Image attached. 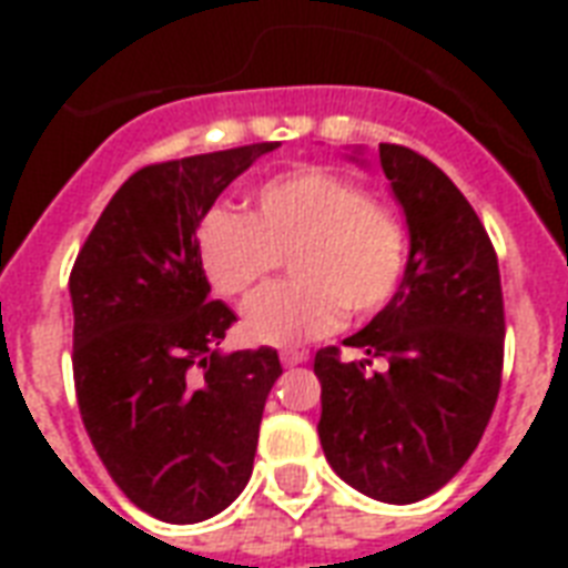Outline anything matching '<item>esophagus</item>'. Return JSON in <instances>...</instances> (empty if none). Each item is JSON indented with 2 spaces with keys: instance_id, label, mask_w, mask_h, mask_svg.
Listing matches in <instances>:
<instances>
[{
  "instance_id": "34e87169",
  "label": "esophagus",
  "mask_w": 568,
  "mask_h": 568,
  "mask_svg": "<svg viewBox=\"0 0 568 568\" xmlns=\"http://www.w3.org/2000/svg\"><path fill=\"white\" fill-rule=\"evenodd\" d=\"M307 353H304V349H283V353H280V362H283L285 368H295V365H304V362H307Z\"/></svg>"
}]
</instances>
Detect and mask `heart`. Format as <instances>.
<instances>
[{"mask_svg": "<svg viewBox=\"0 0 568 568\" xmlns=\"http://www.w3.org/2000/svg\"><path fill=\"white\" fill-rule=\"evenodd\" d=\"M283 257L295 284L257 295ZM200 271L222 297L247 304L246 341L295 346L365 320L393 301L407 261L398 212L320 166L276 175L252 194L248 215L215 206L197 227Z\"/></svg>", "mask_w": 568, "mask_h": 568, "instance_id": "heart-1", "label": "heart"}]
</instances>
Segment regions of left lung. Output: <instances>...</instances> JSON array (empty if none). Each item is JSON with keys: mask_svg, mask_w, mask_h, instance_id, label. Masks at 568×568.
<instances>
[{"mask_svg": "<svg viewBox=\"0 0 568 568\" xmlns=\"http://www.w3.org/2000/svg\"><path fill=\"white\" fill-rule=\"evenodd\" d=\"M349 161L365 163V149ZM381 166L410 236L393 301L337 346L316 353L320 440L341 480L386 505L438 493L468 463L501 386L505 310L484 224L444 170L405 145ZM374 357L383 369H371Z\"/></svg>", "mask_w": 568, "mask_h": 568, "instance_id": "1", "label": "left lung"}]
</instances>
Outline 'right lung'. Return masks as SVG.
<instances>
[{"label":"right lung","instance_id":"obj_1","mask_svg":"<svg viewBox=\"0 0 568 568\" xmlns=\"http://www.w3.org/2000/svg\"><path fill=\"white\" fill-rule=\"evenodd\" d=\"M276 142L142 166L118 187L72 276V374L84 428L118 487L166 524L224 511L252 477L271 346L222 353L234 310L212 301L197 227Z\"/></svg>","mask_w":568,"mask_h":568}]
</instances>
